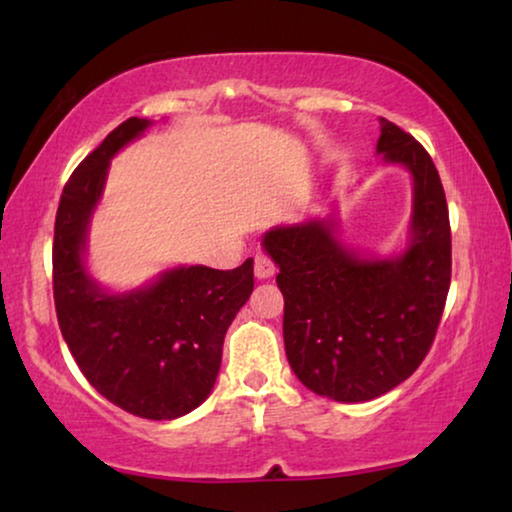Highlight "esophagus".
Returning <instances> with one entry per match:
<instances>
[{
    "mask_svg": "<svg viewBox=\"0 0 512 512\" xmlns=\"http://www.w3.org/2000/svg\"><path fill=\"white\" fill-rule=\"evenodd\" d=\"M254 272L258 279H268L275 275V263H272L265 254H256L254 256Z\"/></svg>",
    "mask_w": 512,
    "mask_h": 512,
    "instance_id": "esophagus-1",
    "label": "esophagus"
}]
</instances>
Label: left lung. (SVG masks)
Segmentation results:
<instances>
[{"label": "left lung", "mask_w": 512, "mask_h": 512, "mask_svg": "<svg viewBox=\"0 0 512 512\" xmlns=\"http://www.w3.org/2000/svg\"><path fill=\"white\" fill-rule=\"evenodd\" d=\"M377 153L415 181L410 247L361 258L342 247L333 221L275 228L263 247L279 265L284 349L314 394L361 403L387 394L429 354L452 277L450 214L438 170L422 144L382 118Z\"/></svg>", "instance_id": "obj_1"}]
</instances>
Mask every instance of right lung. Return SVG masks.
Returning <instances> with one entry per match:
<instances>
[{"mask_svg":"<svg viewBox=\"0 0 512 512\" xmlns=\"http://www.w3.org/2000/svg\"><path fill=\"white\" fill-rule=\"evenodd\" d=\"M149 128L132 116L83 158L62 188L53 237V298L76 366L130 415L177 419L198 408L221 368L223 338L254 291V261L235 270L174 268L151 286L111 296L83 265L90 214L109 160Z\"/></svg>","mask_w":512,"mask_h":512,"instance_id":"1","label":"right lung"}]
</instances>
